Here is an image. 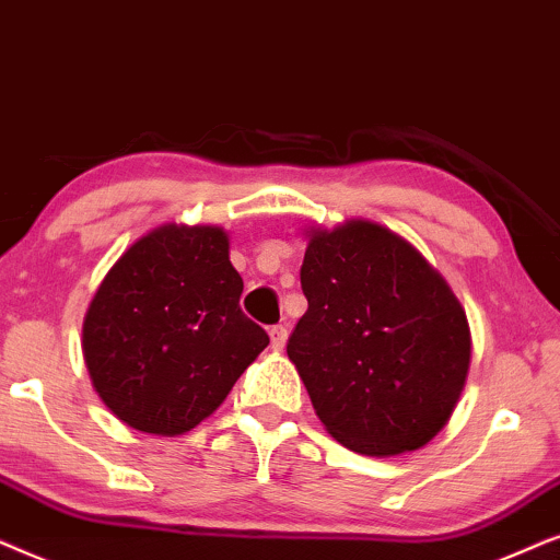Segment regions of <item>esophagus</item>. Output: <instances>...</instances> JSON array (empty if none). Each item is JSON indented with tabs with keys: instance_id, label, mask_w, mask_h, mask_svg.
Returning <instances> with one entry per match:
<instances>
[{
	"instance_id": "1",
	"label": "esophagus",
	"mask_w": 560,
	"mask_h": 560,
	"mask_svg": "<svg viewBox=\"0 0 560 560\" xmlns=\"http://www.w3.org/2000/svg\"><path fill=\"white\" fill-rule=\"evenodd\" d=\"M268 335H271L273 350H281L287 346V327L284 325H273L271 330H268Z\"/></svg>"
}]
</instances>
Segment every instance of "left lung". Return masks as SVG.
<instances>
[{"label":"left lung","mask_w":560,"mask_h":560,"mask_svg":"<svg viewBox=\"0 0 560 560\" xmlns=\"http://www.w3.org/2000/svg\"><path fill=\"white\" fill-rule=\"evenodd\" d=\"M307 312L289 361L335 441L366 456L430 443L464 392L466 312L441 273L376 222L312 230L300 271Z\"/></svg>","instance_id":"1"}]
</instances>
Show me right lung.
<instances>
[{
	"label": "right lung",
	"mask_w": 560,
	"mask_h": 560,
	"mask_svg": "<svg viewBox=\"0 0 560 560\" xmlns=\"http://www.w3.org/2000/svg\"><path fill=\"white\" fill-rule=\"evenodd\" d=\"M241 294L222 228L163 225L132 243L84 317V361L104 405L153 435L197 428L268 346Z\"/></svg>",
	"instance_id": "obj_1"
}]
</instances>
